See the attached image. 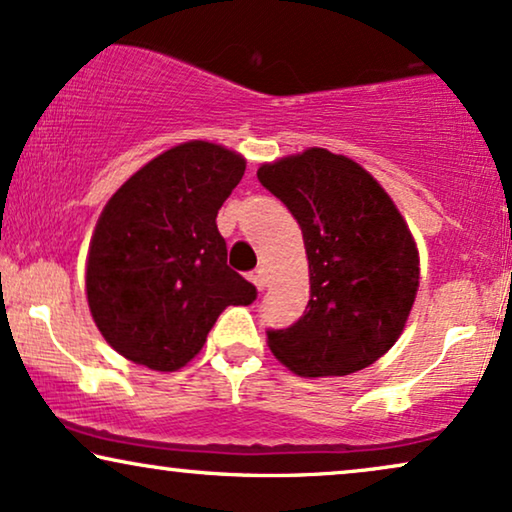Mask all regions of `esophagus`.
I'll use <instances>...</instances> for the list:
<instances>
[{
	"label": "esophagus",
	"instance_id": "obj_1",
	"mask_svg": "<svg viewBox=\"0 0 512 512\" xmlns=\"http://www.w3.org/2000/svg\"><path fill=\"white\" fill-rule=\"evenodd\" d=\"M249 280L254 282V287H256L258 291H263V289H265V272H263V270H256V272H251V275H249Z\"/></svg>",
	"mask_w": 512,
	"mask_h": 512
}]
</instances>
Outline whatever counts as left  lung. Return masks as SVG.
<instances>
[{
  "mask_svg": "<svg viewBox=\"0 0 512 512\" xmlns=\"http://www.w3.org/2000/svg\"><path fill=\"white\" fill-rule=\"evenodd\" d=\"M258 181L303 230L310 301L287 329H268L272 355L298 376H348L400 338L418 289V251L376 178L324 148L263 164Z\"/></svg>",
  "mask_w": 512,
  "mask_h": 512,
  "instance_id": "left-lung-1",
  "label": "left lung"
}]
</instances>
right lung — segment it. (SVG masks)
I'll list each match as a JSON object with an SVG mask.
<instances>
[{
  "label": "right lung",
  "mask_w": 512,
  "mask_h": 512,
  "mask_svg": "<svg viewBox=\"0 0 512 512\" xmlns=\"http://www.w3.org/2000/svg\"><path fill=\"white\" fill-rule=\"evenodd\" d=\"M244 169L237 152L190 141L145 164L105 204L89 244L86 298L126 360L181 369L228 305L256 298L254 284L228 265L216 225Z\"/></svg>",
  "instance_id": "right-lung-1"
}]
</instances>
